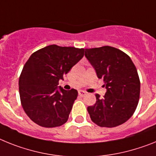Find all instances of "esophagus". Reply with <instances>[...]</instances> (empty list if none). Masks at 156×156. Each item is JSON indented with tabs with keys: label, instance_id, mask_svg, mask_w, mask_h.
I'll use <instances>...</instances> for the list:
<instances>
[{
	"label": "esophagus",
	"instance_id": "1",
	"mask_svg": "<svg viewBox=\"0 0 156 156\" xmlns=\"http://www.w3.org/2000/svg\"><path fill=\"white\" fill-rule=\"evenodd\" d=\"M78 95H79L80 97H83L86 96V93L85 91H83V90H79V91H78Z\"/></svg>",
	"mask_w": 156,
	"mask_h": 156
}]
</instances>
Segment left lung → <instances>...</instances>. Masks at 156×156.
Instances as JSON below:
<instances>
[{
    "label": "left lung",
    "mask_w": 156,
    "mask_h": 156,
    "mask_svg": "<svg viewBox=\"0 0 156 156\" xmlns=\"http://www.w3.org/2000/svg\"><path fill=\"white\" fill-rule=\"evenodd\" d=\"M85 55L104 80L107 92L87 108L91 120L101 127L122 125L133 115L140 98V82L130 57L112 46L86 48Z\"/></svg>",
    "instance_id": "obj_1"
}]
</instances>
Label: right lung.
Masks as SVG:
<instances>
[{
	"mask_svg": "<svg viewBox=\"0 0 156 156\" xmlns=\"http://www.w3.org/2000/svg\"><path fill=\"white\" fill-rule=\"evenodd\" d=\"M84 48L51 44L30 56L20 80V101L28 117L46 128L63 125L69 118L78 91L58 89L59 80L83 57Z\"/></svg>",
	"mask_w": 156,
	"mask_h": 156,
	"instance_id": "right-lung-1",
	"label": "right lung"
}]
</instances>
